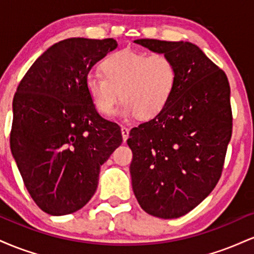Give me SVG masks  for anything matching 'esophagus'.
Instances as JSON below:
<instances>
[{
  "label": "esophagus",
  "mask_w": 254,
  "mask_h": 254,
  "mask_svg": "<svg viewBox=\"0 0 254 254\" xmlns=\"http://www.w3.org/2000/svg\"><path fill=\"white\" fill-rule=\"evenodd\" d=\"M121 130H122V136H123V141L127 142V139L129 138L130 131H129V129H127V127H122Z\"/></svg>",
  "instance_id": "34e87169"
}]
</instances>
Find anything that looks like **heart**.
Instances as JSON below:
<instances>
[{
	"label": "heart",
	"instance_id": "1",
	"mask_svg": "<svg viewBox=\"0 0 254 254\" xmlns=\"http://www.w3.org/2000/svg\"><path fill=\"white\" fill-rule=\"evenodd\" d=\"M100 69L104 76L88 75L86 90L98 112L107 117L113 115L122 94V118H155L171 103L177 87L176 65L164 54L116 51L101 62Z\"/></svg>",
	"mask_w": 254,
	"mask_h": 254
}]
</instances>
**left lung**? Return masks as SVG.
Here are the masks:
<instances>
[{
    "label": "left lung",
    "mask_w": 254,
    "mask_h": 254,
    "mask_svg": "<svg viewBox=\"0 0 254 254\" xmlns=\"http://www.w3.org/2000/svg\"><path fill=\"white\" fill-rule=\"evenodd\" d=\"M133 43L167 55L178 78L164 112L130 131L132 190L145 212L177 218L205 199L221 177L232 137L229 82L194 44Z\"/></svg>",
    "instance_id": "obj_1"
}]
</instances>
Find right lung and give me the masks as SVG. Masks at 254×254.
<instances>
[{
    "mask_svg": "<svg viewBox=\"0 0 254 254\" xmlns=\"http://www.w3.org/2000/svg\"><path fill=\"white\" fill-rule=\"evenodd\" d=\"M117 46L112 38L56 43L14 95L11 155L31 197L54 216L88 203L100 166L123 141L121 127L99 115L86 90L92 66Z\"/></svg>",
    "mask_w": 254,
    "mask_h": 254,
    "instance_id": "right-lung-1",
    "label": "right lung"
}]
</instances>
